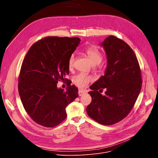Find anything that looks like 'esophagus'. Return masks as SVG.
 I'll return each mask as SVG.
<instances>
[{"mask_svg": "<svg viewBox=\"0 0 158 158\" xmlns=\"http://www.w3.org/2000/svg\"><path fill=\"white\" fill-rule=\"evenodd\" d=\"M78 94H79V96H83L84 94H85V92L84 91H82V90H79Z\"/></svg>", "mask_w": 158, "mask_h": 158, "instance_id": "1", "label": "esophagus"}]
</instances>
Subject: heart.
<instances>
[{"label":"heart","instance_id":"1","mask_svg":"<svg viewBox=\"0 0 158 158\" xmlns=\"http://www.w3.org/2000/svg\"><path fill=\"white\" fill-rule=\"evenodd\" d=\"M85 54L88 56L90 61L94 65L99 64L102 59V53L95 46H91L85 50ZM75 59V55L73 54L70 56L68 60V66L71 68L73 66ZM93 81V77L84 73H80L75 76L73 78L74 84L79 88H84L89 82Z\"/></svg>","mask_w":158,"mask_h":158}]
</instances>
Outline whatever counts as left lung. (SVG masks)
<instances>
[{
	"label": "left lung",
	"mask_w": 158,
	"mask_h": 158,
	"mask_svg": "<svg viewBox=\"0 0 158 158\" xmlns=\"http://www.w3.org/2000/svg\"><path fill=\"white\" fill-rule=\"evenodd\" d=\"M101 46L106 51L107 67L104 75L90 87L92 101L86 110L98 123L112 125L132 109L141 89V74L138 59L126 42L110 35ZM102 88L106 90L104 96L100 93Z\"/></svg>",
	"instance_id": "1"
}]
</instances>
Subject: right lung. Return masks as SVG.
Wrapping results in <instances>:
<instances>
[{"mask_svg":"<svg viewBox=\"0 0 158 158\" xmlns=\"http://www.w3.org/2000/svg\"><path fill=\"white\" fill-rule=\"evenodd\" d=\"M80 42L78 37H45L32 45L22 62L19 94L26 111L39 125L59 124L67 117L66 107L79 96L74 85H67L64 91L57 84L66 80L69 58Z\"/></svg>","mask_w":158,"mask_h":158,"instance_id":"add662e5","label":"right lung"}]
</instances>
